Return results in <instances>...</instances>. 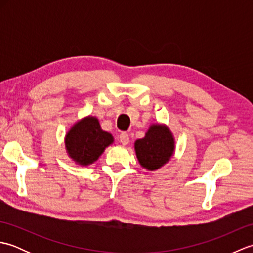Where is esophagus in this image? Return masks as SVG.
<instances>
[{
    "label": "esophagus",
    "instance_id": "34e87169",
    "mask_svg": "<svg viewBox=\"0 0 253 253\" xmlns=\"http://www.w3.org/2000/svg\"><path fill=\"white\" fill-rule=\"evenodd\" d=\"M120 141L123 146H127V144L129 143V135L126 132H122L120 135Z\"/></svg>",
    "mask_w": 253,
    "mask_h": 253
}]
</instances>
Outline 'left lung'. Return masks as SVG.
<instances>
[{
	"label": "left lung",
	"mask_w": 253,
	"mask_h": 253,
	"mask_svg": "<svg viewBox=\"0 0 253 253\" xmlns=\"http://www.w3.org/2000/svg\"><path fill=\"white\" fill-rule=\"evenodd\" d=\"M138 162L147 170H157L175 152V138L165 124H151L146 136L135 141Z\"/></svg>",
	"instance_id": "left-lung-1"
}]
</instances>
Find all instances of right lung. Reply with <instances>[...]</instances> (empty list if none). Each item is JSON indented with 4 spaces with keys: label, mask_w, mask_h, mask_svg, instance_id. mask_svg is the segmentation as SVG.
<instances>
[{
    "label": "right lung",
    "mask_w": 253,
    "mask_h": 253,
    "mask_svg": "<svg viewBox=\"0 0 253 253\" xmlns=\"http://www.w3.org/2000/svg\"><path fill=\"white\" fill-rule=\"evenodd\" d=\"M113 142L111 133L102 130L98 118L90 115L75 123L65 136L68 157L80 166L94 163Z\"/></svg>",
    "instance_id": "obj_1"
}]
</instances>
